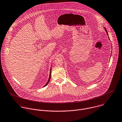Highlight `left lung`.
<instances>
[{"label": "left lung", "instance_id": "left-lung-1", "mask_svg": "<svg viewBox=\"0 0 122 122\" xmlns=\"http://www.w3.org/2000/svg\"><path fill=\"white\" fill-rule=\"evenodd\" d=\"M105 30V31H106V33H107V36H108V33H107V30H106V29H105V28H104ZM108 38H109V39L110 40V39H109V36H108Z\"/></svg>", "mask_w": 122, "mask_h": 122}]
</instances>
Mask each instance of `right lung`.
I'll use <instances>...</instances> for the list:
<instances>
[{
    "instance_id": "1",
    "label": "right lung",
    "mask_w": 122,
    "mask_h": 122,
    "mask_svg": "<svg viewBox=\"0 0 122 122\" xmlns=\"http://www.w3.org/2000/svg\"><path fill=\"white\" fill-rule=\"evenodd\" d=\"M51 68H52V67H51V69H50V75H49V79H48V81H47V83H46V84L44 86V87H45V86H46L47 85H48V84L49 83V81H50V78H51Z\"/></svg>"
}]
</instances>
